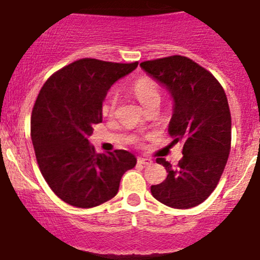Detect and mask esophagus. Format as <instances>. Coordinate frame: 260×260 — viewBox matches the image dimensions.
I'll use <instances>...</instances> for the list:
<instances>
[{
	"label": "esophagus",
	"mask_w": 260,
	"mask_h": 260,
	"mask_svg": "<svg viewBox=\"0 0 260 260\" xmlns=\"http://www.w3.org/2000/svg\"><path fill=\"white\" fill-rule=\"evenodd\" d=\"M137 162L139 163V165H143V166H151L153 163L152 159H148V158H142L139 157L137 159Z\"/></svg>",
	"instance_id": "esophagus-1"
}]
</instances>
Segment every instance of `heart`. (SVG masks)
Segmentation results:
<instances>
[{"label": "heart", "mask_w": 260, "mask_h": 260, "mask_svg": "<svg viewBox=\"0 0 260 260\" xmlns=\"http://www.w3.org/2000/svg\"><path fill=\"white\" fill-rule=\"evenodd\" d=\"M133 95L139 101L146 109H149L153 106H159L162 100V93L157 82L149 77H139L133 82L131 87ZM118 106V93L116 91L111 92L103 106V112L108 116H113Z\"/></svg>", "instance_id": "obj_1"}]
</instances>
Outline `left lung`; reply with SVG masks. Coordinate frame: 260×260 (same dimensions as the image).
<instances>
[{
    "label": "left lung",
    "instance_id": "left-lung-1",
    "mask_svg": "<svg viewBox=\"0 0 260 260\" xmlns=\"http://www.w3.org/2000/svg\"><path fill=\"white\" fill-rule=\"evenodd\" d=\"M141 67L171 92L174 109L168 132L172 143H183V158L176 167L165 158L155 159L168 176L152 185V196L172 208H193L215 189L231 152L225 92L209 71L179 54L144 61Z\"/></svg>",
    "mask_w": 260,
    "mask_h": 260
}]
</instances>
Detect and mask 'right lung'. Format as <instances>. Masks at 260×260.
Returning <instances> with one entry per match:
<instances>
[{"instance_id":"add662e5","label":"right lung","mask_w":260,"mask_h":260,"mask_svg":"<svg viewBox=\"0 0 260 260\" xmlns=\"http://www.w3.org/2000/svg\"><path fill=\"white\" fill-rule=\"evenodd\" d=\"M137 66L78 59L54 72L37 95L31 116L37 165L54 194L71 206L92 208L108 202L137 163L124 149L97 154L88 142L93 125L102 122L109 87Z\"/></svg>"}]
</instances>
